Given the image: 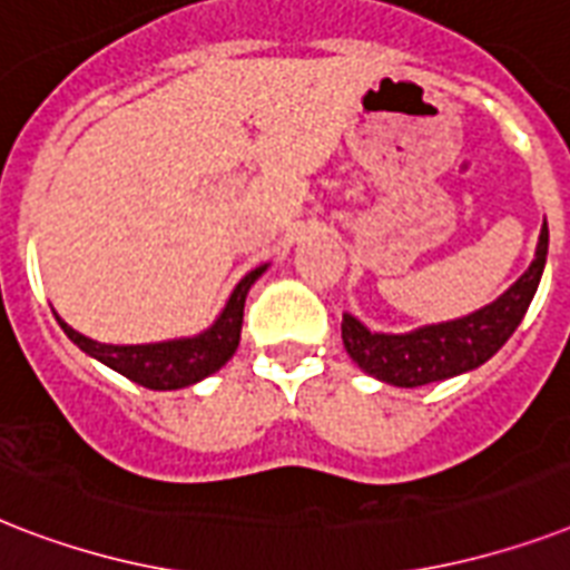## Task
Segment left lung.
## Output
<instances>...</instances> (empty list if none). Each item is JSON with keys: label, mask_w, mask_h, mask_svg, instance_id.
Instances as JSON below:
<instances>
[{"label": "left lung", "mask_w": 570, "mask_h": 570, "mask_svg": "<svg viewBox=\"0 0 570 570\" xmlns=\"http://www.w3.org/2000/svg\"><path fill=\"white\" fill-rule=\"evenodd\" d=\"M548 263V222L541 224L539 248L530 268L497 302L461 320L423 325L407 334H375L352 313H343V346L373 379L393 387H423L432 381L470 373L494 357L521 325Z\"/></svg>", "instance_id": "left-lung-1"}]
</instances>
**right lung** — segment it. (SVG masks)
Here are the masks:
<instances>
[{
    "label": "right lung",
    "instance_id": "1",
    "mask_svg": "<svg viewBox=\"0 0 570 570\" xmlns=\"http://www.w3.org/2000/svg\"><path fill=\"white\" fill-rule=\"evenodd\" d=\"M263 272H266V266L254 268V272L242 277L230 298H227V304H224L222 316L195 337L147 343V346H109V343H97V340L85 337V334L70 328L65 320H58V316L56 320L85 355L97 357L100 364H106L115 373L127 375L129 381H136L147 390H180L197 384L206 375L218 373L230 361L236 346H239L245 298H248L250 284Z\"/></svg>",
    "mask_w": 570,
    "mask_h": 570
}]
</instances>
